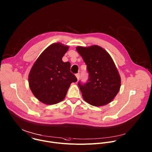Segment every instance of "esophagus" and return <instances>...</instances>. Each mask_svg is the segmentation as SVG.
<instances>
[{
    "instance_id": "34e87169",
    "label": "esophagus",
    "mask_w": 152,
    "mask_h": 152,
    "mask_svg": "<svg viewBox=\"0 0 152 152\" xmlns=\"http://www.w3.org/2000/svg\"><path fill=\"white\" fill-rule=\"evenodd\" d=\"M76 77H77V79L79 80V78H80V74H79V73L76 74Z\"/></svg>"
}]
</instances>
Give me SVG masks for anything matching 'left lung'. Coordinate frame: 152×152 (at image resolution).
Segmentation results:
<instances>
[{
  "label": "left lung",
  "instance_id": "left-lung-1",
  "mask_svg": "<svg viewBox=\"0 0 152 152\" xmlns=\"http://www.w3.org/2000/svg\"><path fill=\"white\" fill-rule=\"evenodd\" d=\"M76 49L86 65L88 79L85 83L78 82L83 99L94 106L110 103L121 87V77L108 53L97 45Z\"/></svg>",
  "mask_w": 152,
  "mask_h": 152
}]
</instances>
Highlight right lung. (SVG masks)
<instances>
[{
	"mask_svg": "<svg viewBox=\"0 0 152 152\" xmlns=\"http://www.w3.org/2000/svg\"><path fill=\"white\" fill-rule=\"evenodd\" d=\"M69 46L57 43L48 46L33 64L28 76L30 89L41 102L58 103L65 98L72 82L77 79L70 72V63L62 58Z\"/></svg>",
	"mask_w": 152,
	"mask_h": 152,
	"instance_id": "1",
	"label": "right lung"
}]
</instances>
